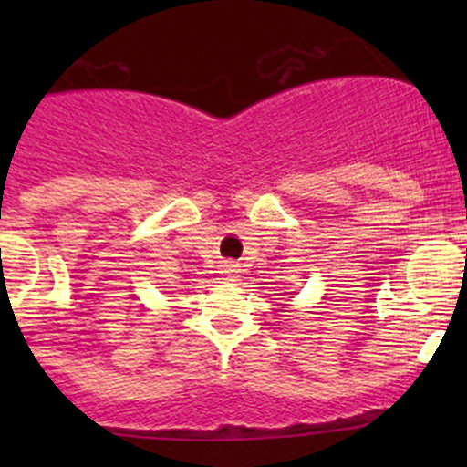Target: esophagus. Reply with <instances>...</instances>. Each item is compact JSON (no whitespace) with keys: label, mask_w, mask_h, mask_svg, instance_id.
<instances>
[{"label":"esophagus","mask_w":467,"mask_h":467,"mask_svg":"<svg viewBox=\"0 0 467 467\" xmlns=\"http://www.w3.org/2000/svg\"><path fill=\"white\" fill-rule=\"evenodd\" d=\"M219 272H222V276H234V275H237V265L223 264L222 267H219Z\"/></svg>","instance_id":"esophagus-1"}]
</instances>
